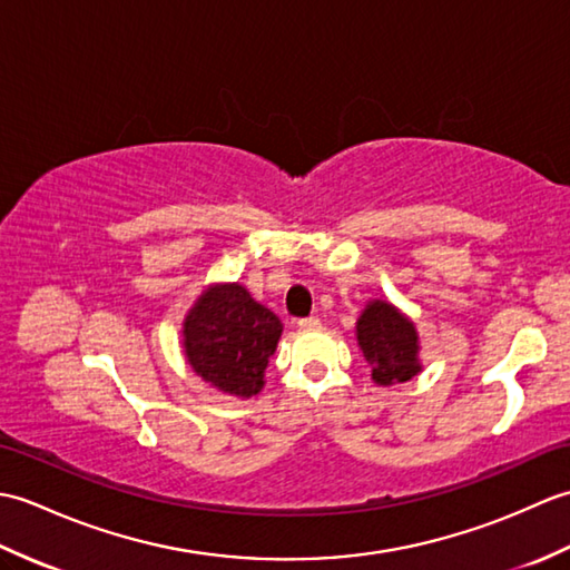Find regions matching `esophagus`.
Returning <instances> with one entry per match:
<instances>
[{"label": "esophagus", "mask_w": 570, "mask_h": 570, "mask_svg": "<svg viewBox=\"0 0 570 570\" xmlns=\"http://www.w3.org/2000/svg\"><path fill=\"white\" fill-rule=\"evenodd\" d=\"M298 328H301V331H318V328H321V318H316V316L301 318V321H298Z\"/></svg>", "instance_id": "1"}]
</instances>
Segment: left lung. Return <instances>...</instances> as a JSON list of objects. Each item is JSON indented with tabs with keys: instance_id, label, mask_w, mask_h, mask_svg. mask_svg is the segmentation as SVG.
Here are the masks:
<instances>
[{
	"instance_id": "obj_1",
	"label": "left lung",
	"mask_w": 570,
	"mask_h": 570,
	"mask_svg": "<svg viewBox=\"0 0 570 570\" xmlns=\"http://www.w3.org/2000/svg\"><path fill=\"white\" fill-rule=\"evenodd\" d=\"M357 341L377 384L406 382L421 370L414 323L386 301H372L357 321Z\"/></svg>"
}]
</instances>
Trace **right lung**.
<instances>
[{
	"mask_svg": "<svg viewBox=\"0 0 570 570\" xmlns=\"http://www.w3.org/2000/svg\"><path fill=\"white\" fill-rule=\"evenodd\" d=\"M278 335L282 321L239 284L208 288L184 325L190 367L205 382L235 396L262 390Z\"/></svg>",
	"mask_w": 570,
	"mask_h": 570,
	"instance_id": "obj_1",
	"label": "right lung"
}]
</instances>
